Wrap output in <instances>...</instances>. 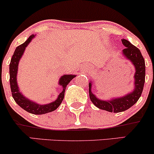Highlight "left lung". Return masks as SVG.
<instances>
[{"label":"left lung","mask_w":154,"mask_h":154,"mask_svg":"<svg viewBox=\"0 0 154 154\" xmlns=\"http://www.w3.org/2000/svg\"><path fill=\"white\" fill-rule=\"evenodd\" d=\"M122 43L125 45L123 49V54L130 60L135 66V89L132 93L121 97L116 98L111 100H102L97 98L91 92V82L89 83V95L91 101L98 109L105 110L109 112L119 113L125 111L132 107L142 94L143 90L145 77H146V64L143 56L137 47L133 45L125 39L122 40Z\"/></svg>","instance_id":"8db88e82"}]
</instances>
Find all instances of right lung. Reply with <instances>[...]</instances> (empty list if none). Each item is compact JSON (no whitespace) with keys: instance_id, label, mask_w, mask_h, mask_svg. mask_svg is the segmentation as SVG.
Returning a JSON list of instances; mask_svg holds the SVG:
<instances>
[{"instance_id":"right-lung-1","label":"right lung","mask_w":154,"mask_h":154,"mask_svg":"<svg viewBox=\"0 0 154 154\" xmlns=\"http://www.w3.org/2000/svg\"><path fill=\"white\" fill-rule=\"evenodd\" d=\"M34 38V35H32L29 37V38L24 42L22 45H19L16 48V50L12 56L11 60L9 64V74H10V85L11 94L14 99L20 107H22L24 110L27 112L31 113L33 114H44L46 113L51 112V111L56 110L58 107L61 105V102L64 97L65 90L67 85L69 83L74 77H76L75 75H63L59 79V84L62 86L63 91L60 93L58 98L52 103L46 104V105H39L38 103H35V102L31 101L28 100L24 95L21 94L19 91L18 85L17 82V69H18V63L21 57L24 54V51L25 50L26 47L30 43L32 39Z\"/></svg>"}]
</instances>
